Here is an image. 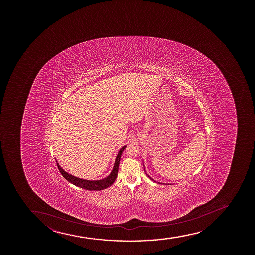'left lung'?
I'll list each match as a JSON object with an SVG mask.
<instances>
[{"instance_id":"left-lung-1","label":"left lung","mask_w":255,"mask_h":255,"mask_svg":"<svg viewBox=\"0 0 255 255\" xmlns=\"http://www.w3.org/2000/svg\"><path fill=\"white\" fill-rule=\"evenodd\" d=\"M147 175H148V174H147ZM148 177H149V179H151V180H154V179H151V178H150L149 175H148Z\"/></svg>"}]
</instances>
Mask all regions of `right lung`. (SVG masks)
Segmentation results:
<instances>
[{
  "label": "right lung",
  "instance_id": "obj_1",
  "mask_svg": "<svg viewBox=\"0 0 255 255\" xmlns=\"http://www.w3.org/2000/svg\"><path fill=\"white\" fill-rule=\"evenodd\" d=\"M126 148V146H123L122 149L119 150V152L117 154L116 161H115L114 167L112 169L111 174L106 177V179H100V180H86V179H79L76 178L75 176L66 173L65 170L62 169V167L59 166V164L57 162V166L59 168V172L61 173L63 177L65 179H67L68 181L70 182L71 184L78 186V187L82 188L84 190H101L104 189L108 188L109 186L114 183L115 180L117 179V173H118V167H119V163H120L121 155L123 154V150Z\"/></svg>",
  "mask_w": 255,
  "mask_h": 255
}]
</instances>
